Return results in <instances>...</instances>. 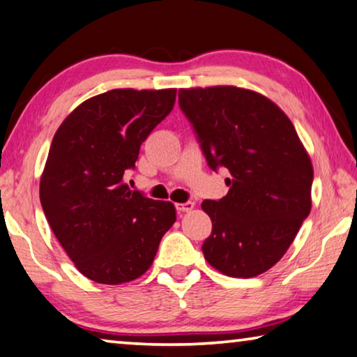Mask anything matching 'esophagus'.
I'll list each match as a JSON object with an SVG mask.
<instances>
[{
    "instance_id": "esophagus-1",
    "label": "esophagus",
    "mask_w": 357,
    "mask_h": 357,
    "mask_svg": "<svg viewBox=\"0 0 357 357\" xmlns=\"http://www.w3.org/2000/svg\"><path fill=\"white\" fill-rule=\"evenodd\" d=\"M175 207H177L178 212H190V210L195 208V202L186 201L183 204H177V206H175Z\"/></svg>"
}]
</instances>
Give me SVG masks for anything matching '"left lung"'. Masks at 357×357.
<instances>
[{
    "label": "left lung",
    "instance_id": "obj_1",
    "mask_svg": "<svg viewBox=\"0 0 357 357\" xmlns=\"http://www.w3.org/2000/svg\"><path fill=\"white\" fill-rule=\"evenodd\" d=\"M212 171L226 167L229 191L202 210L212 234L207 262L229 277L250 278L282 259L312 208L313 167L293 123L259 93L237 86L178 91Z\"/></svg>",
    "mask_w": 357,
    "mask_h": 357
}]
</instances>
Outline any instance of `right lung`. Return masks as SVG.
<instances>
[{
	"instance_id": "1",
	"label": "right lung",
	"mask_w": 357,
	"mask_h": 357,
	"mask_svg": "<svg viewBox=\"0 0 357 357\" xmlns=\"http://www.w3.org/2000/svg\"><path fill=\"white\" fill-rule=\"evenodd\" d=\"M177 90L119 89L74 109L55 132L39 197L58 242L86 278L120 284L149 271L175 223L171 202L123 183Z\"/></svg>"
}]
</instances>
